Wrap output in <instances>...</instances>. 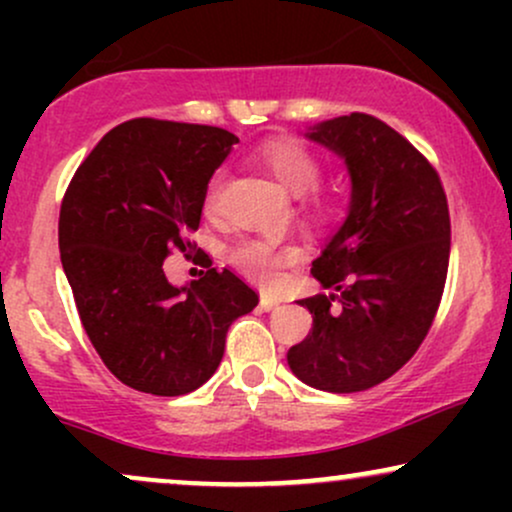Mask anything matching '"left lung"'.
<instances>
[{
  "mask_svg": "<svg viewBox=\"0 0 512 512\" xmlns=\"http://www.w3.org/2000/svg\"><path fill=\"white\" fill-rule=\"evenodd\" d=\"M238 144L221 127L139 117L110 129L74 173L60 209V257L81 325L120 383L158 397L202 387L226 332L260 296L216 269L190 236L211 175ZM186 252L191 274L162 260Z\"/></svg>",
  "mask_w": 512,
  "mask_h": 512,
  "instance_id": "8db88e82",
  "label": "left lung"
}]
</instances>
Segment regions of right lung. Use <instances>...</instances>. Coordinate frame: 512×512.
Instances as JSON below:
<instances>
[{"mask_svg":"<svg viewBox=\"0 0 512 512\" xmlns=\"http://www.w3.org/2000/svg\"><path fill=\"white\" fill-rule=\"evenodd\" d=\"M303 137L342 158L351 195L310 269L322 291L298 301L313 330L286 358L315 390L361 392L397 373L431 330L448 276V199L426 158L375 117H334Z\"/></svg>","mask_w":512,"mask_h":512,"instance_id":"obj_1","label":"right lung"}]
</instances>
